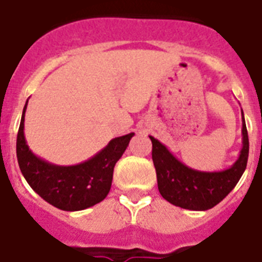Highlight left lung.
Instances as JSON below:
<instances>
[{
	"label": "left lung",
	"mask_w": 262,
	"mask_h": 262,
	"mask_svg": "<svg viewBox=\"0 0 262 262\" xmlns=\"http://www.w3.org/2000/svg\"><path fill=\"white\" fill-rule=\"evenodd\" d=\"M151 158L157 174L158 190L166 201L184 209L208 210L223 201L245 172L249 156V138L243 113V149L238 160L221 172H200L179 161L155 137Z\"/></svg>",
	"instance_id": "8db88e82"
}]
</instances>
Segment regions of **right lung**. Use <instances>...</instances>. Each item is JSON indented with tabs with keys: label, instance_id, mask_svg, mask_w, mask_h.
<instances>
[{
	"label": "right lung",
	"instance_id": "right-lung-1",
	"mask_svg": "<svg viewBox=\"0 0 262 262\" xmlns=\"http://www.w3.org/2000/svg\"><path fill=\"white\" fill-rule=\"evenodd\" d=\"M24 107L18 135L17 160L25 180L38 195L61 210L76 212L96 205L111 190L114 165L124 155L135 133L113 138L88 161L72 166H60L33 155L24 136Z\"/></svg>",
	"mask_w": 262,
	"mask_h": 262
}]
</instances>
